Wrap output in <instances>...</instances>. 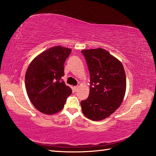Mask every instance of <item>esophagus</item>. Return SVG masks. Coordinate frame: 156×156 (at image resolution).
<instances>
[{"label": "esophagus", "instance_id": "34e87169", "mask_svg": "<svg viewBox=\"0 0 156 156\" xmlns=\"http://www.w3.org/2000/svg\"><path fill=\"white\" fill-rule=\"evenodd\" d=\"M78 89H79V86H75V87H74V88H73V90H74L75 92H77Z\"/></svg>", "mask_w": 156, "mask_h": 156}]
</instances>
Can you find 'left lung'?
I'll return each mask as SVG.
<instances>
[{"label": "left lung", "mask_w": 156, "mask_h": 156, "mask_svg": "<svg viewBox=\"0 0 156 156\" xmlns=\"http://www.w3.org/2000/svg\"><path fill=\"white\" fill-rule=\"evenodd\" d=\"M90 75L88 98L81 102L84 115L93 121L109 117L124 98L126 79L123 64L102 48L82 50Z\"/></svg>", "instance_id": "1"}]
</instances>
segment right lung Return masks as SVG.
I'll return each mask as SVG.
<instances>
[{
  "mask_svg": "<svg viewBox=\"0 0 156 156\" xmlns=\"http://www.w3.org/2000/svg\"><path fill=\"white\" fill-rule=\"evenodd\" d=\"M71 49L53 47L38 55L28 66L25 75L26 92L40 112L46 115L59 112L72 94L71 88L61 79Z\"/></svg>",
  "mask_w": 156,
  "mask_h": 156,
  "instance_id": "1",
  "label": "right lung"
}]
</instances>
